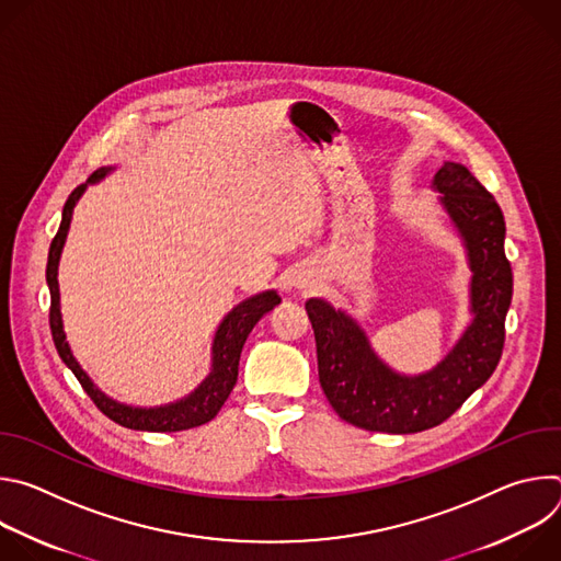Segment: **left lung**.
<instances>
[{
	"label": "left lung",
	"mask_w": 561,
	"mask_h": 561,
	"mask_svg": "<svg viewBox=\"0 0 561 561\" xmlns=\"http://www.w3.org/2000/svg\"><path fill=\"white\" fill-rule=\"evenodd\" d=\"M433 186L442 193V204L463 237L474 314L442 364L420 377L397 375L379 362L348 314L322 299L306 301L317 344L319 383L335 413L364 431L407 435L439 426L486 383L502 357L513 297L502 208L466 167L455 162L437 171Z\"/></svg>",
	"instance_id": "left-lung-1"
}]
</instances>
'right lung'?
I'll return each instance as SVG.
<instances>
[{
	"label": "right lung",
	"instance_id": "add662e5",
	"mask_svg": "<svg viewBox=\"0 0 561 561\" xmlns=\"http://www.w3.org/2000/svg\"><path fill=\"white\" fill-rule=\"evenodd\" d=\"M111 169H100L98 173H93L89 178L87 184L102 180ZM87 184L77 186L66 204H64V213H61V224L57 234L53 237L50 242V251H48V264H46V282L50 288V333H53V342L55 348L59 353V357L64 359V364L72 370V375L77 377V381L82 383V388L89 392V397L93 399V404L115 424L124 426V428H133V431H150V433H175V431H186V428H195L202 426L206 422H210L219 409L224 407V402L228 399L232 386L237 383V368H239V355H242L244 342L249 337V333L253 331V327L260 322V319L273 310L282 297L275 290H266L260 293L247 301H242L239 306H234L226 317L224 322L217 329L215 342H213V373L202 381V386L191 392L186 399L171 407H162V409H133V407H124L117 404L115 399L106 397L100 388L93 386V381L89 379V375L79 366L66 344V335L61 329V312H59V286H57V264H59V255L64 249V239L70 226V217H72V208L77 204V199L82 197V193L87 191Z\"/></svg>",
	"mask_w": 561,
	"mask_h": 561
}]
</instances>
